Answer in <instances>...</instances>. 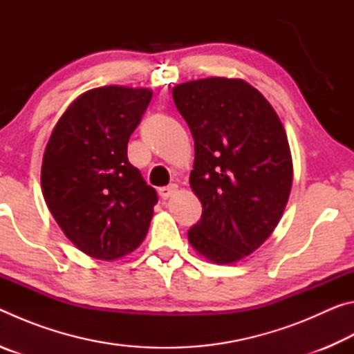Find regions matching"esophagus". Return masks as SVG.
Instances as JSON below:
<instances>
[{
    "label": "esophagus",
    "instance_id": "obj_1",
    "mask_svg": "<svg viewBox=\"0 0 354 354\" xmlns=\"http://www.w3.org/2000/svg\"><path fill=\"white\" fill-rule=\"evenodd\" d=\"M178 192V185L176 184H170V185H167V187H160L159 189V195H160V198L162 200H169L170 196H173Z\"/></svg>",
    "mask_w": 354,
    "mask_h": 354
}]
</instances>
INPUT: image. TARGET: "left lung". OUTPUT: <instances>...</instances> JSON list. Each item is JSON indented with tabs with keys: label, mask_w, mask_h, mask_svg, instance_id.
<instances>
[{
	"label": "left lung",
	"mask_w": 354,
	"mask_h": 354,
	"mask_svg": "<svg viewBox=\"0 0 354 354\" xmlns=\"http://www.w3.org/2000/svg\"><path fill=\"white\" fill-rule=\"evenodd\" d=\"M195 140L190 187L203 206L189 242L214 263H234L270 237L290 195L293 165L283 123L243 80L205 77L173 87Z\"/></svg>",
	"instance_id": "1"
}]
</instances>
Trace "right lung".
<instances>
[{
  "mask_svg": "<svg viewBox=\"0 0 354 354\" xmlns=\"http://www.w3.org/2000/svg\"><path fill=\"white\" fill-rule=\"evenodd\" d=\"M149 88L104 86L59 118L41 160L46 206L75 247L115 261L145 239L158 194L129 164L128 142L151 101Z\"/></svg>",
  "mask_w": 354,
  "mask_h": 354,
  "instance_id": "right-lung-1",
  "label": "right lung"
}]
</instances>
